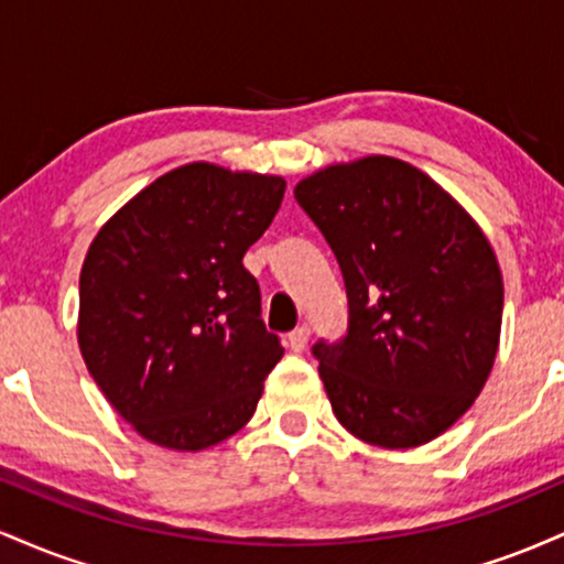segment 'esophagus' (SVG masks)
<instances>
[{
	"label": "esophagus",
	"mask_w": 564,
	"mask_h": 564,
	"mask_svg": "<svg viewBox=\"0 0 564 564\" xmlns=\"http://www.w3.org/2000/svg\"><path fill=\"white\" fill-rule=\"evenodd\" d=\"M307 339H310V326L307 323H302V326H296L294 332L289 334V347L294 349V352H302V349L307 347Z\"/></svg>",
	"instance_id": "1"
}]
</instances>
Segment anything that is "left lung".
<instances>
[{
	"mask_svg": "<svg viewBox=\"0 0 564 564\" xmlns=\"http://www.w3.org/2000/svg\"><path fill=\"white\" fill-rule=\"evenodd\" d=\"M332 246L347 332L313 355L345 430L381 448L435 440L494 368L503 283L488 238L416 166L368 156L294 187Z\"/></svg>",
	"mask_w": 564,
	"mask_h": 564,
	"instance_id": "1",
	"label": "left lung"
}]
</instances>
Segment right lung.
Listing matches in <instances>:
<instances>
[{"label": "right lung", "mask_w": 564, "mask_h": 564, "mask_svg": "<svg viewBox=\"0 0 564 564\" xmlns=\"http://www.w3.org/2000/svg\"><path fill=\"white\" fill-rule=\"evenodd\" d=\"M281 177L187 164L140 191L95 236L79 278L89 373L142 437L204 451L254 413L281 360L249 246L281 209Z\"/></svg>", "instance_id": "1"}]
</instances>
